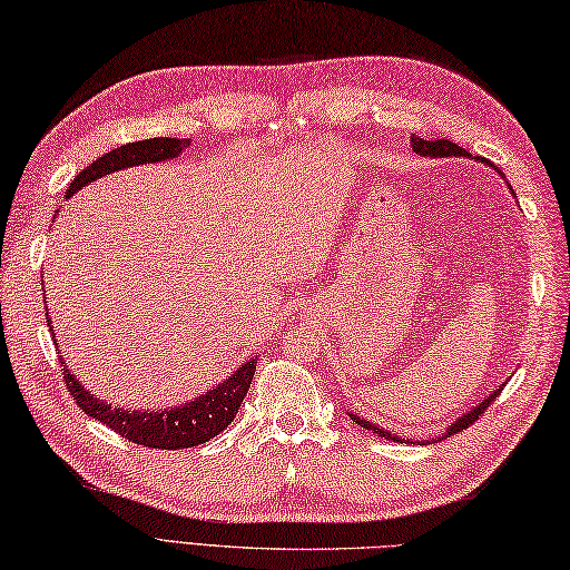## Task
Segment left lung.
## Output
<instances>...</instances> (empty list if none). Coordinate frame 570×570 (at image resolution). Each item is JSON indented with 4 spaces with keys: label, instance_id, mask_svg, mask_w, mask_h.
Segmentation results:
<instances>
[{
    "label": "left lung",
    "instance_id": "left-lung-1",
    "mask_svg": "<svg viewBox=\"0 0 570 570\" xmlns=\"http://www.w3.org/2000/svg\"><path fill=\"white\" fill-rule=\"evenodd\" d=\"M411 145H413V153H415V155H423V157H472V155L468 153V149L458 147L455 142H450V139H423V137H417V135H411ZM497 396H499V391H494L492 396H487L484 403H480L478 409H472L468 415H462L460 421L452 423L450 431H448V438L455 435V433H462L464 428H470L487 409H490V403H492ZM354 421H356L358 425H362V428H368V431L379 433L381 438H389V440H393V443H399V435H391L389 431H381V428L371 425L368 421H362V417H356V415H354Z\"/></svg>",
    "mask_w": 570,
    "mask_h": 570
}]
</instances>
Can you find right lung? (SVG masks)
Listing matches in <instances>:
<instances>
[{
  "label": "right lung",
  "mask_w": 570,
  "mask_h": 570,
  "mask_svg": "<svg viewBox=\"0 0 570 570\" xmlns=\"http://www.w3.org/2000/svg\"><path fill=\"white\" fill-rule=\"evenodd\" d=\"M187 145L189 139H177V137H155V139H142V142L122 145L118 149H112V153H106L80 171L71 181V187L66 189V196L76 194L80 187H86V184L106 177V174H112L118 169L135 167V165H153V161H165V159L177 157ZM255 364L258 362L253 358V362L243 364L234 376L226 379L214 391H206L204 396H199L187 405H179V409H167L159 413L110 409L108 403L92 399V393L80 386V381L66 368V364L61 368V374L66 381V389L71 391V399L78 409L86 411V415L96 417V421H100L102 425H108L112 433L122 435L125 440H132V443L142 448L184 450V448L202 445L206 440L216 438L220 431H226L250 389Z\"/></svg>",
  "instance_id": "1"
}]
</instances>
